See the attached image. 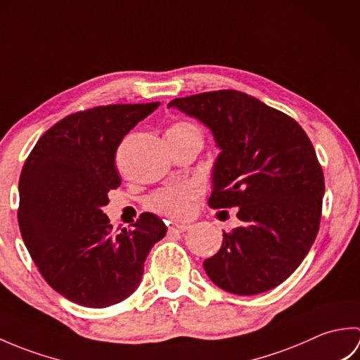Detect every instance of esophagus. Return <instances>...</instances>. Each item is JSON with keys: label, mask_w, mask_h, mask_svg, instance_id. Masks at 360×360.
I'll return each mask as SVG.
<instances>
[{"label": "esophagus", "mask_w": 360, "mask_h": 360, "mask_svg": "<svg viewBox=\"0 0 360 360\" xmlns=\"http://www.w3.org/2000/svg\"><path fill=\"white\" fill-rule=\"evenodd\" d=\"M188 229H190V226H187V224H173L168 227V233H182V232L188 231Z\"/></svg>", "instance_id": "obj_1"}]
</instances>
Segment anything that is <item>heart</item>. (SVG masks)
Masks as SVG:
<instances>
[{"instance_id": "b5f03b06", "label": "heart", "mask_w": 360, "mask_h": 360, "mask_svg": "<svg viewBox=\"0 0 360 360\" xmlns=\"http://www.w3.org/2000/svg\"><path fill=\"white\" fill-rule=\"evenodd\" d=\"M168 131L174 133H200L198 128L187 122H178ZM201 134V133H200ZM196 198V190L192 186H181L165 188L155 193L148 201L151 210L170 218H184L190 212V204Z\"/></svg>"}]
</instances>
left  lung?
<instances>
[{"label": "left lung", "instance_id": "obj_1", "mask_svg": "<svg viewBox=\"0 0 360 360\" xmlns=\"http://www.w3.org/2000/svg\"><path fill=\"white\" fill-rule=\"evenodd\" d=\"M176 108L210 129L219 155L212 168V209L238 207L241 221L204 271L236 295L266 292L292 274L314 243L323 172L294 119L240 91L174 98Z\"/></svg>", "mask_w": 360, "mask_h": 360}]
</instances>
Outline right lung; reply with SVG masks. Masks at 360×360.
I'll return each instance as SVG.
<instances>
[{"label":"right lung","mask_w":360,"mask_h":360,"mask_svg":"<svg viewBox=\"0 0 360 360\" xmlns=\"http://www.w3.org/2000/svg\"><path fill=\"white\" fill-rule=\"evenodd\" d=\"M159 106L108 105L75 112L49 128L21 170L18 224L48 285L86 308L125 300L139 286L151 248L167 226L142 213L133 229L112 235L103 207L120 186L116 150Z\"/></svg>","instance_id":"right-lung-1"}]
</instances>
